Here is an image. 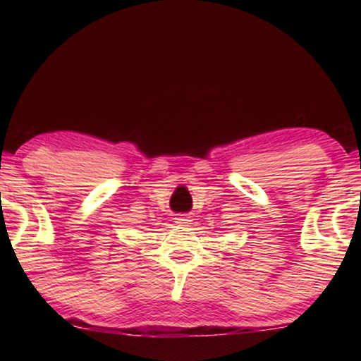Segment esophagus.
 I'll return each mask as SVG.
<instances>
[{"instance_id":"1","label":"esophagus","mask_w":361,"mask_h":361,"mask_svg":"<svg viewBox=\"0 0 361 361\" xmlns=\"http://www.w3.org/2000/svg\"><path fill=\"white\" fill-rule=\"evenodd\" d=\"M175 222L178 226H183V227H188L190 224L193 222L192 215H180V217H175Z\"/></svg>"}]
</instances>
